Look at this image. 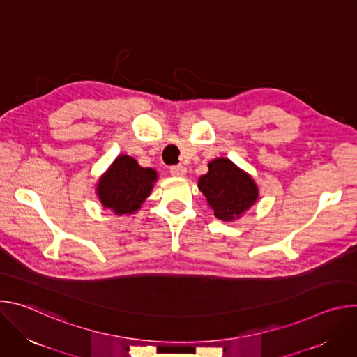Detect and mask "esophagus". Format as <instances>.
Listing matches in <instances>:
<instances>
[{"instance_id": "34e87169", "label": "esophagus", "mask_w": 357, "mask_h": 357, "mask_svg": "<svg viewBox=\"0 0 357 357\" xmlns=\"http://www.w3.org/2000/svg\"><path fill=\"white\" fill-rule=\"evenodd\" d=\"M169 172L174 176H183L186 174V168L183 165H174V167L169 168Z\"/></svg>"}]
</instances>
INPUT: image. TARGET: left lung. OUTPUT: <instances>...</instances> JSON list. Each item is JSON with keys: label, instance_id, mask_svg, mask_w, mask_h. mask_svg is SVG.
<instances>
[{"label": "left lung", "instance_id": "8db88e82", "mask_svg": "<svg viewBox=\"0 0 357 357\" xmlns=\"http://www.w3.org/2000/svg\"><path fill=\"white\" fill-rule=\"evenodd\" d=\"M197 186L206 196L215 216L225 222L240 218L259 196V189L250 175L227 158L213 160L209 172L199 178Z\"/></svg>", "mask_w": 357, "mask_h": 357}]
</instances>
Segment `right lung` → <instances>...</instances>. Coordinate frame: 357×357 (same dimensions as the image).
Returning <instances> with one entry per match:
<instances>
[{
  "mask_svg": "<svg viewBox=\"0 0 357 357\" xmlns=\"http://www.w3.org/2000/svg\"><path fill=\"white\" fill-rule=\"evenodd\" d=\"M157 181V172L142 168L128 155L119 157L109 172L100 179L97 195L105 208L117 215L135 212Z\"/></svg>",
  "mask_w": 357,
  "mask_h": 357,
  "instance_id": "obj_1",
  "label": "right lung"
}]
</instances>
